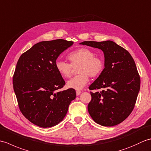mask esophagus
<instances>
[{
    "mask_svg": "<svg viewBox=\"0 0 151 151\" xmlns=\"http://www.w3.org/2000/svg\"><path fill=\"white\" fill-rule=\"evenodd\" d=\"M82 93V91H80V90H77L76 91V95H79L80 94H81Z\"/></svg>",
    "mask_w": 151,
    "mask_h": 151,
    "instance_id": "34e87169",
    "label": "esophagus"
}]
</instances>
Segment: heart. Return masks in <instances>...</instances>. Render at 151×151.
<instances>
[{"mask_svg":"<svg viewBox=\"0 0 151 151\" xmlns=\"http://www.w3.org/2000/svg\"><path fill=\"white\" fill-rule=\"evenodd\" d=\"M69 63L56 60L55 68L59 75L64 78L70 77L74 68L78 73L67 82L69 88L81 90L88 84L89 76L96 78L100 76L104 69V62L101 57L95 56V52L88 48H80L70 52L67 56Z\"/></svg>","mask_w":151,"mask_h":151,"instance_id":"1","label":"heart"}]
</instances>
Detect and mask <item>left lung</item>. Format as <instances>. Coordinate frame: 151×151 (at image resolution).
Masks as SVG:
<instances>
[{
    "label": "left lung",
    "instance_id": "obj_1",
    "mask_svg": "<svg viewBox=\"0 0 151 151\" xmlns=\"http://www.w3.org/2000/svg\"><path fill=\"white\" fill-rule=\"evenodd\" d=\"M82 45L98 48L104 54L105 67L89 86L91 100L89 115L97 124L112 127L121 123L134 110L140 89V76L130 54L112 41H84Z\"/></svg>",
    "mask_w": 151,
    "mask_h": 151
}]
</instances>
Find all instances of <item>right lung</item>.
<instances>
[{
  "mask_svg": "<svg viewBox=\"0 0 151 151\" xmlns=\"http://www.w3.org/2000/svg\"><path fill=\"white\" fill-rule=\"evenodd\" d=\"M73 44L63 39L41 41L22 54L17 63L13 85L19 110L38 127L58 124L76 98L74 89L58 91L65 82L55 68L58 57Z\"/></svg>",
  "mask_w": 151,
  "mask_h": 151,
  "instance_id": "1",
  "label": "right lung"
}]
</instances>
